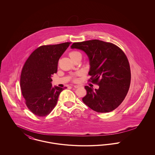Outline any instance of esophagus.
<instances>
[{
	"mask_svg": "<svg viewBox=\"0 0 155 155\" xmlns=\"http://www.w3.org/2000/svg\"><path fill=\"white\" fill-rule=\"evenodd\" d=\"M80 86V85H74V88H79Z\"/></svg>",
	"mask_w": 155,
	"mask_h": 155,
	"instance_id": "obj_1",
	"label": "esophagus"
}]
</instances>
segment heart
I'll list each match as a JSON object with an SVG mask.
<instances>
[{"mask_svg": "<svg viewBox=\"0 0 155 155\" xmlns=\"http://www.w3.org/2000/svg\"><path fill=\"white\" fill-rule=\"evenodd\" d=\"M69 57L73 61L75 59L77 58H81V54L80 52L76 51H73L69 53L68 54Z\"/></svg>", "mask_w": 155, "mask_h": 155, "instance_id": "b5f03b06", "label": "heart"}]
</instances>
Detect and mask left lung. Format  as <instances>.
<instances>
[{
	"instance_id": "obj_1",
	"label": "left lung",
	"mask_w": 155,
	"mask_h": 155,
	"mask_svg": "<svg viewBox=\"0 0 155 155\" xmlns=\"http://www.w3.org/2000/svg\"><path fill=\"white\" fill-rule=\"evenodd\" d=\"M71 48L87 54L91 77L89 81L99 87L94 89L85 86L83 102L99 113L116 109L124 101L131 82L130 66L125 53L116 45L97 39L75 42Z\"/></svg>"
}]
</instances>
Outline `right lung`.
I'll use <instances>...</instances> for the list:
<instances>
[{"label": "right lung", "instance_id": "obj_1", "mask_svg": "<svg viewBox=\"0 0 155 155\" xmlns=\"http://www.w3.org/2000/svg\"><path fill=\"white\" fill-rule=\"evenodd\" d=\"M71 42L43 45L32 52L22 67L20 87L25 104L39 117L48 115L64 88L52 87L51 77L58 71L59 59Z\"/></svg>", "mask_w": 155, "mask_h": 155}]
</instances>
